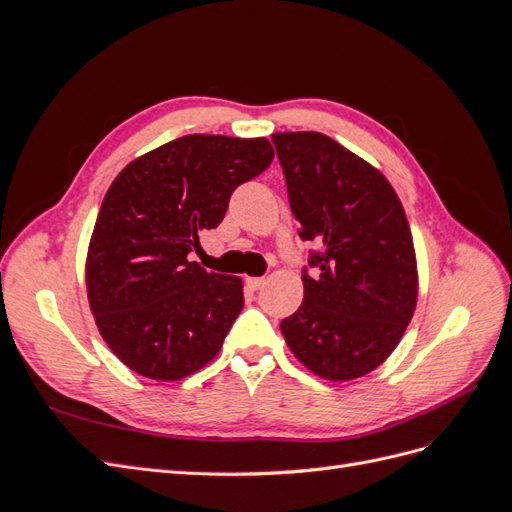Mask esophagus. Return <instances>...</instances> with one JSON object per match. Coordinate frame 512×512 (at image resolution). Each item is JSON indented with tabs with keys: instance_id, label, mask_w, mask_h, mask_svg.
<instances>
[{
	"instance_id": "34e87169",
	"label": "esophagus",
	"mask_w": 512,
	"mask_h": 512,
	"mask_svg": "<svg viewBox=\"0 0 512 512\" xmlns=\"http://www.w3.org/2000/svg\"><path fill=\"white\" fill-rule=\"evenodd\" d=\"M265 284H267L265 277H247V280H245V286L250 288V290H258V288H262Z\"/></svg>"
}]
</instances>
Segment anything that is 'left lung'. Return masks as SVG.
Instances as JSON below:
<instances>
[{
    "mask_svg": "<svg viewBox=\"0 0 512 512\" xmlns=\"http://www.w3.org/2000/svg\"><path fill=\"white\" fill-rule=\"evenodd\" d=\"M303 241V303L280 329L292 354L324 380H354L382 365L404 337L418 297L412 232L376 166L320 132L273 134Z\"/></svg>",
    "mask_w": 512,
    "mask_h": 512,
    "instance_id": "left-lung-1",
    "label": "left lung"
}]
</instances>
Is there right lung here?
Segmentation results:
<instances>
[{
	"mask_svg": "<svg viewBox=\"0 0 512 512\" xmlns=\"http://www.w3.org/2000/svg\"><path fill=\"white\" fill-rule=\"evenodd\" d=\"M271 160L267 138L190 134L132 160L111 183L87 250V299L104 342L136 374L181 380L220 352L243 309V282L188 254L224 220L237 185Z\"/></svg>",
	"mask_w": 512,
	"mask_h": 512,
	"instance_id": "obj_1",
	"label": "right lung"
}]
</instances>
